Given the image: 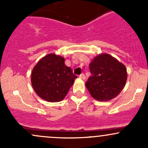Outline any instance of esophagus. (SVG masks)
<instances>
[{
	"label": "esophagus",
	"instance_id": "obj_1",
	"mask_svg": "<svg viewBox=\"0 0 148 148\" xmlns=\"http://www.w3.org/2000/svg\"><path fill=\"white\" fill-rule=\"evenodd\" d=\"M79 78L80 79H86V76H85V74H81V75L79 76Z\"/></svg>",
	"mask_w": 148,
	"mask_h": 148
}]
</instances>
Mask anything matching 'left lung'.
I'll return each instance as SVG.
<instances>
[{
  "label": "left lung",
  "mask_w": 148,
  "mask_h": 148,
  "mask_svg": "<svg viewBox=\"0 0 148 148\" xmlns=\"http://www.w3.org/2000/svg\"><path fill=\"white\" fill-rule=\"evenodd\" d=\"M91 76L86 86L94 99L109 101L120 94L126 84L127 72L123 63L107 53H101L89 64Z\"/></svg>",
  "instance_id": "left-lung-1"
}]
</instances>
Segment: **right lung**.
Instances as JSON below:
<instances>
[{
    "instance_id": "obj_1",
    "label": "right lung",
    "mask_w": 148,
    "mask_h": 148,
    "mask_svg": "<svg viewBox=\"0 0 148 148\" xmlns=\"http://www.w3.org/2000/svg\"><path fill=\"white\" fill-rule=\"evenodd\" d=\"M77 76L64 64V58L50 53L40 59L31 73V84L36 94L49 102L62 101Z\"/></svg>"
}]
</instances>
